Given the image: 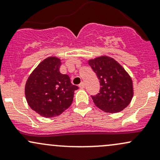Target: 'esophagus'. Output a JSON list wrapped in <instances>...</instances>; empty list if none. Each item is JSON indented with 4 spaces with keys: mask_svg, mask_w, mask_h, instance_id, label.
Instances as JSON below:
<instances>
[{
    "mask_svg": "<svg viewBox=\"0 0 160 160\" xmlns=\"http://www.w3.org/2000/svg\"><path fill=\"white\" fill-rule=\"evenodd\" d=\"M79 87H80V89H83V88L85 87V83H84L83 82H82L81 83H80V85H79Z\"/></svg>",
    "mask_w": 160,
    "mask_h": 160,
    "instance_id": "1",
    "label": "esophagus"
}]
</instances>
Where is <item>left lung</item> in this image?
Listing matches in <instances>:
<instances>
[{
	"label": "left lung",
	"instance_id": "8db88e82",
	"mask_svg": "<svg viewBox=\"0 0 160 160\" xmlns=\"http://www.w3.org/2000/svg\"><path fill=\"white\" fill-rule=\"evenodd\" d=\"M97 74L100 92L92 96L96 107L107 113H118L131 102L134 95L132 78L114 58L101 56L88 60Z\"/></svg>",
	"mask_w": 160,
	"mask_h": 160
}]
</instances>
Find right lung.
Wrapping results in <instances>:
<instances>
[{
	"mask_svg": "<svg viewBox=\"0 0 160 160\" xmlns=\"http://www.w3.org/2000/svg\"><path fill=\"white\" fill-rule=\"evenodd\" d=\"M61 59L49 56L29 75L25 86L26 101L33 111L42 117H55L72 104L74 91L68 75L60 73Z\"/></svg>",
	"mask_w": 160,
	"mask_h": 160,
	"instance_id": "right-lung-1",
	"label": "right lung"
}]
</instances>
